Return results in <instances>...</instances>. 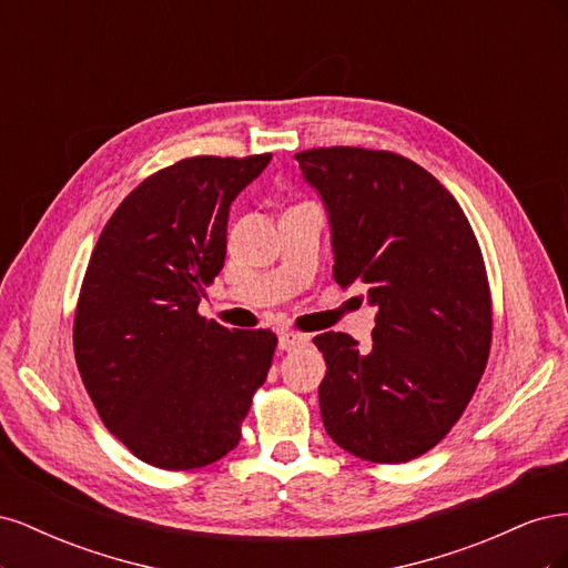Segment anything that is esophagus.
Here are the masks:
<instances>
[{
    "mask_svg": "<svg viewBox=\"0 0 568 568\" xmlns=\"http://www.w3.org/2000/svg\"><path fill=\"white\" fill-rule=\"evenodd\" d=\"M307 343H311V336H305L301 332H282L280 334V351H284V353L305 348Z\"/></svg>",
    "mask_w": 568,
    "mask_h": 568,
    "instance_id": "34e87169",
    "label": "esophagus"
}]
</instances>
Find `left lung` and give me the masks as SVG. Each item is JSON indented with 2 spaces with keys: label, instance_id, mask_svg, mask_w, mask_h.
<instances>
[{
  "label": "left lung",
  "instance_id": "8db88e82",
  "mask_svg": "<svg viewBox=\"0 0 568 568\" xmlns=\"http://www.w3.org/2000/svg\"><path fill=\"white\" fill-rule=\"evenodd\" d=\"M296 159L329 211L336 284H365L379 307L369 351L341 332L313 338L324 428L359 459L409 462L450 434L488 365L484 253L455 196L400 153L320 146Z\"/></svg>",
  "mask_w": 568,
  "mask_h": 568
}]
</instances>
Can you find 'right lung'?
Listing matches in <instances>:
<instances>
[{"label":"right lung","instance_id":"1","mask_svg":"<svg viewBox=\"0 0 568 568\" xmlns=\"http://www.w3.org/2000/svg\"><path fill=\"white\" fill-rule=\"evenodd\" d=\"M272 153L192 156L136 184L92 251L75 363L109 432L151 467L186 471L234 450L277 336L199 315L225 265L230 205Z\"/></svg>","mask_w":568,"mask_h":568}]
</instances>
